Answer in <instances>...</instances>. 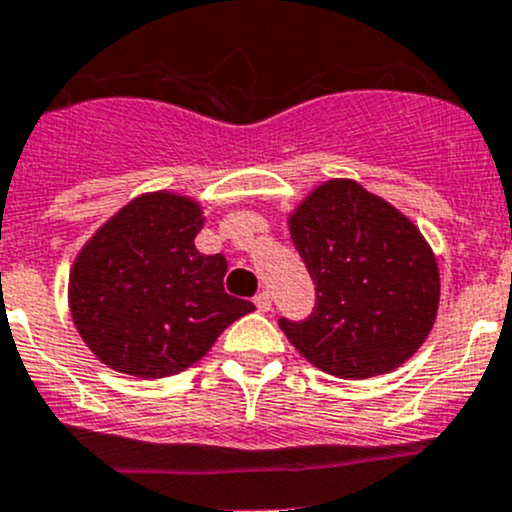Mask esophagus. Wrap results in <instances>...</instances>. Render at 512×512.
Wrapping results in <instances>:
<instances>
[{
    "label": "esophagus",
    "instance_id": "esophagus-1",
    "mask_svg": "<svg viewBox=\"0 0 512 512\" xmlns=\"http://www.w3.org/2000/svg\"><path fill=\"white\" fill-rule=\"evenodd\" d=\"M255 307L260 309V312H270V307H272V294L267 292V289H262V292L257 294V297H255Z\"/></svg>",
    "mask_w": 512,
    "mask_h": 512
}]
</instances>
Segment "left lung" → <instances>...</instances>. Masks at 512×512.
I'll return each instance as SVG.
<instances>
[{"label": "left lung", "instance_id": "left-lung-1", "mask_svg": "<svg viewBox=\"0 0 512 512\" xmlns=\"http://www.w3.org/2000/svg\"><path fill=\"white\" fill-rule=\"evenodd\" d=\"M287 225L317 287L304 322L280 319L292 347L339 379L389 374L409 361L441 299L436 255L421 230L349 178L317 185Z\"/></svg>", "mask_w": 512, "mask_h": 512}]
</instances>
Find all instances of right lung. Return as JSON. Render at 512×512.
<instances>
[{"label": "right lung", "mask_w": 512, "mask_h": 512, "mask_svg": "<svg viewBox=\"0 0 512 512\" xmlns=\"http://www.w3.org/2000/svg\"><path fill=\"white\" fill-rule=\"evenodd\" d=\"M203 225L198 200L156 190L123 205L79 250L69 309L108 369L141 379L178 374L255 309L225 292L223 255L195 250Z\"/></svg>", "instance_id": "add662e5"}]
</instances>
